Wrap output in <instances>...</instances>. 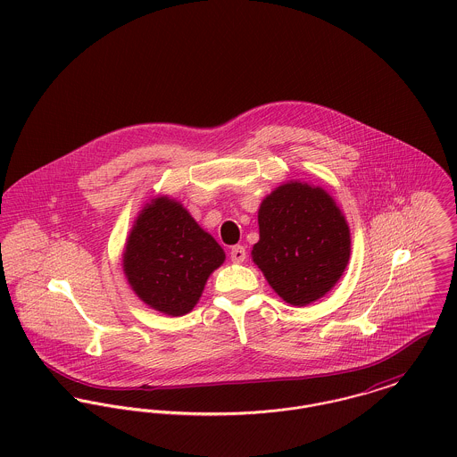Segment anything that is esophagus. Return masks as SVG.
Segmentation results:
<instances>
[{
	"mask_svg": "<svg viewBox=\"0 0 457 457\" xmlns=\"http://www.w3.org/2000/svg\"><path fill=\"white\" fill-rule=\"evenodd\" d=\"M229 253H231V261L233 262H244L245 257H247V253H245V249L242 245H235Z\"/></svg>",
	"mask_w": 457,
	"mask_h": 457,
	"instance_id": "obj_1",
	"label": "esophagus"
}]
</instances>
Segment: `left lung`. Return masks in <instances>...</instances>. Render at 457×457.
<instances>
[{"instance_id": "1", "label": "left lung", "mask_w": 457, "mask_h": 457, "mask_svg": "<svg viewBox=\"0 0 457 457\" xmlns=\"http://www.w3.org/2000/svg\"><path fill=\"white\" fill-rule=\"evenodd\" d=\"M257 222L253 261L284 302L304 306L335 287L351 257V229L322 187L278 186L262 200Z\"/></svg>"}]
</instances>
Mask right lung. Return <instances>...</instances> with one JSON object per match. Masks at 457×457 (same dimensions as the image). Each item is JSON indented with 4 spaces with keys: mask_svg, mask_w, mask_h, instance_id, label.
Returning a JSON list of instances; mask_svg holds the SVG:
<instances>
[{
    "mask_svg": "<svg viewBox=\"0 0 457 457\" xmlns=\"http://www.w3.org/2000/svg\"><path fill=\"white\" fill-rule=\"evenodd\" d=\"M226 259L222 247L191 213L168 196L154 198L137 217L122 253L124 275L144 303L186 315Z\"/></svg>",
    "mask_w": 457,
    "mask_h": 457,
    "instance_id": "1",
    "label": "right lung"
}]
</instances>
